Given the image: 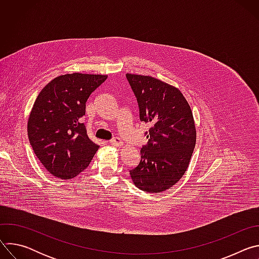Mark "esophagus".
<instances>
[{
  "mask_svg": "<svg viewBox=\"0 0 259 259\" xmlns=\"http://www.w3.org/2000/svg\"><path fill=\"white\" fill-rule=\"evenodd\" d=\"M109 143L112 144V145H114V146H120L122 144V141H121V139L119 137H115L114 139H112V140L109 141Z\"/></svg>",
  "mask_w": 259,
  "mask_h": 259,
  "instance_id": "obj_1",
  "label": "esophagus"
}]
</instances>
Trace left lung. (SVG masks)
Here are the masks:
<instances>
[{"label": "left lung", "mask_w": 259, "mask_h": 259, "mask_svg": "<svg viewBox=\"0 0 259 259\" xmlns=\"http://www.w3.org/2000/svg\"><path fill=\"white\" fill-rule=\"evenodd\" d=\"M136 96L141 122L151 125L149 142L140 150L139 164L131 169L135 186L146 193H161L186 173L196 145L191 106L174 86L151 76L127 73Z\"/></svg>", "instance_id": "left-lung-1"}]
</instances>
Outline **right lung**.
<instances>
[{
	"label": "right lung",
	"mask_w": 259,
	"mask_h": 259,
	"mask_svg": "<svg viewBox=\"0 0 259 259\" xmlns=\"http://www.w3.org/2000/svg\"><path fill=\"white\" fill-rule=\"evenodd\" d=\"M106 75L66 73L49 82L36 97L27 121L34 155L55 177H76L90 164L99 145L82 123L86 101Z\"/></svg>",
	"instance_id": "right-lung-1"
}]
</instances>
